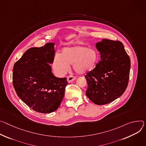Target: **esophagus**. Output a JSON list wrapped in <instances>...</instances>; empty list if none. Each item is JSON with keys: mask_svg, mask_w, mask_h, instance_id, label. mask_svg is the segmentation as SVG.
<instances>
[{"mask_svg": "<svg viewBox=\"0 0 146 146\" xmlns=\"http://www.w3.org/2000/svg\"><path fill=\"white\" fill-rule=\"evenodd\" d=\"M75 79H76V77L74 76H72V75L68 76L67 78V80L68 82H71L74 81V80H75Z\"/></svg>", "mask_w": 146, "mask_h": 146, "instance_id": "1", "label": "esophagus"}]
</instances>
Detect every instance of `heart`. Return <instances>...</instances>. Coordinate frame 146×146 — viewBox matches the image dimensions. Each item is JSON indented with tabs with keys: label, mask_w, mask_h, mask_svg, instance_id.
<instances>
[{
	"label": "heart",
	"mask_w": 146,
	"mask_h": 146,
	"mask_svg": "<svg viewBox=\"0 0 146 146\" xmlns=\"http://www.w3.org/2000/svg\"><path fill=\"white\" fill-rule=\"evenodd\" d=\"M99 61V52L84 46H74L62 48L61 54H56L52 60V68L59 76L66 74L73 64L76 72L83 74L92 71Z\"/></svg>",
	"instance_id": "b5f03b06"
}]
</instances>
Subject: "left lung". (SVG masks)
I'll return each instance as SVG.
<instances>
[{"mask_svg": "<svg viewBox=\"0 0 146 146\" xmlns=\"http://www.w3.org/2000/svg\"><path fill=\"white\" fill-rule=\"evenodd\" d=\"M101 60L85 75L86 95L97 105L108 104L125 91L129 78L131 60L119 41L104 39L96 43Z\"/></svg>", "mask_w": 146, "mask_h": 146, "instance_id": "left-lung-1", "label": "left lung"}]
</instances>
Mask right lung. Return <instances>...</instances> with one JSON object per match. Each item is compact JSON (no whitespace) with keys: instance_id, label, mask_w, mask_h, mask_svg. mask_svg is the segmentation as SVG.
Listing matches in <instances>:
<instances>
[{"instance_id":"obj_1","label":"right lung","mask_w":146,"mask_h":146,"mask_svg":"<svg viewBox=\"0 0 146 146\" xmlns=\"http://www.w3.org/2000/svg\"><path fill=\"white\" fill-rule=\"evenodd\" d=\"M55 43L31 47L15 62L13 84L20 99L33 110L46 114L56 111L68 84L66 78L56 77L50 64L54 56Z\"/></svg>"}]
</instances>
